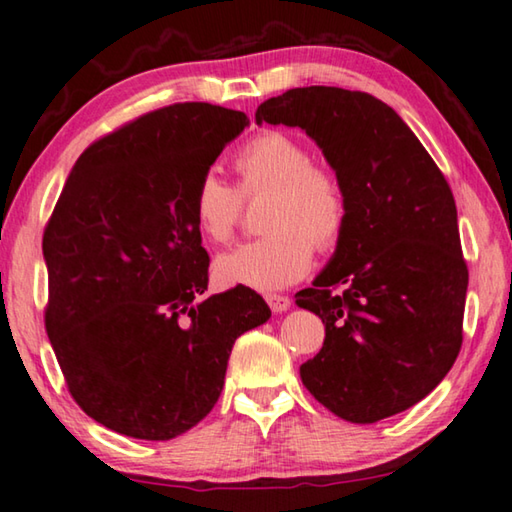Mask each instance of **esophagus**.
I'll list each match as a JSON object with an SVG mask.
<instances>
[{"label": "esophagus", "instance_id": "obj_1", "mask_svg": "<svg viewBox=\"0 0 512 512\" xmlns=\"http://www.w3.org/2000/svg\"><path fill=\"white\" fill-rule=\"evenodd\" d=\"M265 301H267V306L272 308V313H286L292 304L290 297H286V295H265Z\"/></svg>", "mask_w": 512, "mask_h": 512}]
</instances>
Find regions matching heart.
<instances>
[{
	"label": "heart",
	"instance_id": "obj_1",
	"mask_svg": "<svg viewBox=\"0 0 512 512\" xmlns=\"http://www.w3.org/2000/svg\"><path fill=\"white\" fill-rule=\"evenodd\" d=\"M238 188L215 172L201 174L192 195V220L215 245L233 238L245 199L270 192L263 238L226 251L215 261L222 286L281 290L311 270L315 247L331 251L347 229V195L338 174L313 163L311 149L283 131H263L233 158Z\"/></svg>",
	"mask_w": 512,
	"mask_h": 512
}]
</instances>
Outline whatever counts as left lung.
I'll list each match as a JSON object with an SVG mask.
<instances>
[{
    "mask_svg": "<svg viewBox=\"0 0 512 512\" xmlns=\"http://www.w3.org/2000/svg\"><path fill=\"white\" fill-rule=\"evenodd\" d=\"M256 122L304 129L349 206L331 263L297 292L326 331L301 381L354 424L415 406L463 345L469 274L445 174L388 104L360 90L292 88L258 106Z\"/></svg>",
    "mask_w": 512,
    "mask_h": 512,
    "instance_id": "left-lung-1",
    "label": "left lung"
}]
</instances>
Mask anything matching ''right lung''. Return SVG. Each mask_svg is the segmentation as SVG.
Instances as JSON below:
<instances>
[{
    "mask_svg": "<svg viewBox=\"0 0 512 512\" xmlns=\"http://www.w3.org/2000/svg\"><path fill=\"white\" fill-rule=\"evenodd\" d=\"M249 124L224 106L145 113L79 156L43 236L45 329L67 390L92 420L172 440L211 413L238 335L270 320L251 288L206 297L192 220L201 174Z\"/></svg>",
    "mask_w": 512,
    "mask_h": 512,
    "instance_id": "right-lung-1",
    "label": "right lung"
}]
</instances>
